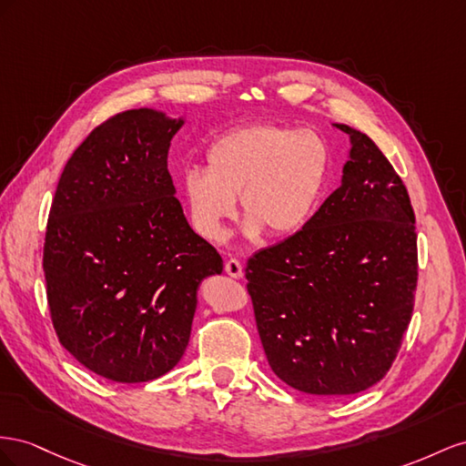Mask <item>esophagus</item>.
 I'll list each match as a JSON object with an SVG mask.
<instances>
[{
  "instance_id": "obj_1",
  "label": "esophagus",
  "mask_w": 466,
  "mask_h": 466,
  "mask_svg": "<svg viewBox=\"0 0 466 466\" xmlns=\"http://www.w3.org/2000/svg\"><path fill=\"white\" fill-rule=\"evenodd\" d=\"M224 271L228 273L232 279H240V277L244 275L242 263L238 261V259H228V261H226V265H224Z\"/></svg>"
}]
</instances>
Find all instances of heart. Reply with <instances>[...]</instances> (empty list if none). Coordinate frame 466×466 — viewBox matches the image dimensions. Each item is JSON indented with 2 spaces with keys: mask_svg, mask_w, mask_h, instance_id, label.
<instances>
[{
  "mask_svg": "<svg viewBox=\"0 0 466 466\" xmlns=\"http://www.w3.org/2000/svg\"><path fill=\"white\" fill-rule=\"evenodd\" d=\"M329 174V146L318 132L251 125L212 142L207 167L185 171L181 187L193 228L212 244L228 238L238 197L246 238H290L320 207Z\"/></svg>",
  "mask_w": 466,
  "mask_h": 466,
  "instance_id": "b5f03b06",
  "label": "heart"
}]
</instances>
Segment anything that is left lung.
<instances>
[{"label": "left lung", "mask_w": 466, "mask_h": 466, "mask_svg": "<svg viewBox=\"0 0 466 466\" xmlns=\"http://www.w3.org/2000/svg\"><path fill=\"white\" fill-rule=\"evenodd\" d=\"M341 185L304 228L246 268L273 373L316 396H348L390 369L418 283L416 217L402 179L361 130Z\"/></svg>", "instance_id": "8db88e82"}]
</instances>
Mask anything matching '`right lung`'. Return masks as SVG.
<instances>
[{
  "mask_svg": "<svg viewBox=\"0 0 466 466\" xmlns=\"http://www.w3.org/2000/svg\"><path fill=\"white\" fill-rule=\"evenodd\" d=\"M185 116L132 109L105 121L66 164L43 268L60 343L115 382L166 375L191 338L197 290L222 258L195 234L167 171Z\"/></svg>",
  "mask_w": 466,
  "mask_h": 466,
  "instance_id": "right-lung-1",
  "label": "right lung"
}]
</instances>
